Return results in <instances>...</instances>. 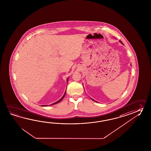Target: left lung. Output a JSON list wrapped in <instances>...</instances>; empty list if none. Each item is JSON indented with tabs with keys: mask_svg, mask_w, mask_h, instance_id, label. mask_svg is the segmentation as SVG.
Instances as JSON below:
<instances>
[{
	"mask_svg": "<svg viewBox=\"0 0 151 151\" xmlns=\"http://www.w3.org/2000/svg\"><path fill=\"white\" fill-rule=\"evenodd\" d=\"M120 42H121V41H120ZM91 99V100H92L94 101H95V102H96V101L94 100H93V99Z\"/></svg>",
	"mask_w": 151,
	"mask_h": 151,
	"instance_id": "8db88e82",
	"label": "left lung"
}]
</instances>
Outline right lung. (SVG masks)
<instances>
[{"label":"right lung","instance_id":"right-lung-1","mask_svg":"<svg viewBox=\"0 0 151 151\" xmlns=\"http://www.w3.org/2000/svg\"><path fill=\"white\" fill-rule=\"evenodd\" d=\"M68 81V78L67 80V83ZM65 93H66V91H65V93H64V94L63 96H62V97L60 99V100L58 101H57V102H55V103H54V104H51V105H53V104H58V102H60V101H61L62 100V99H63L64 97V96H65ZM42 106H43V107H46V106H47V105H42Z\"/></svg>","mask_w":151,"mask_h":151}]
</instances>
